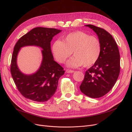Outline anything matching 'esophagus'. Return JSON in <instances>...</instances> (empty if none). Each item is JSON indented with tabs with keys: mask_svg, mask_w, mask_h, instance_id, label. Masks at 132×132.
<instances>
[{
	"mask_svg": "<svg viewBox=\"0 0 132 132\" xmlns=\"http://www.w3.org/2000/svg\"><path fill=\"white\" fill-rule=\"evenodd\" d=\"M75 71L73 70H70V69H67L66 70V72H67V73H73Z\"/></svg>",
	"mask_w": 132,
	"mask_h": 132,
	"instance_id": "esophagus-1",
	"label": "esophagus"
}]
</instances>
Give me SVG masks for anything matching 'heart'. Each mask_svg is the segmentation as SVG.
I'll list each match as a JSON object with an SVG mask.
<instances>
[{"label":"heart","mask_w":132,"mask_h":132,"mask_svg":"<svg viewBox=\"0 0 132 132\" xmlns=\"http://www.w3.org/2000/svg\"><path fill=\"white\" fill-rule=\"evenodd\" d=\"M52 51L61 63H64L72 52L74 56L68 61L69 67L77 68L83 65L89 67L98 60L101 53V44L97 37L76 31L63 37L62 41H55L52 44Z\"/></svg>","instance_id":"heart-1"}]
</instances>
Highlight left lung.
Here are the masks:
<instances>
[{"label":"left lung","mask_w":132,"mask_h":132,"mask_svg":"<svg viewBox=\"0 0 132 132\" xmlns=\"http://www.w3.org/2000/svg\"><path fill=\"white\" fill-rule=\"evenodd\" d=\"M97 35L101 44V53L97 61L86 71L80 90L92 98L108 93L114 85L120 73V54L113 36L105 29L92 24L85 25Z\"/></svg>","instance_id":"1"}]
</instances>
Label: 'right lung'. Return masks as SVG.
<instances>
[{
    "label": "right lung",
    "mask_w": 132,
    "mask_h": 132,
    "mask_svg": "<svg viewBox=\"0 0 132 132\" xmlns=\"http://www.w3.org/2000/svg\"><path fill=\"white\" fill-rule=\"evenodd\" d=\"M62 30L46 27H36L19 39L14 48L11 72L18 90L26 98L36 102H45L55 94L59 78L64 70L54 60L51 47L53 37ZM34 45L41 47L43 60L39 69L35 73L26 75L17 65V56L21 47Z\"/></svg>",
    "instance_id": "right-lung-1"
}]
</instances>
